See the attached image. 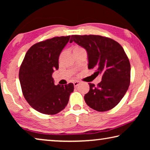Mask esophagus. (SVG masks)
Returning <instances> with one entry per match:
<instances>
[{
  "mask_svg": "<svg viewBox=\"0 0 150 150\" xmlns=\"http://www.w3.org/2000/svg\"><path fill=\"white\" fill-rule=\"evenodd\" d=\"M79 84H80L79 81H75V82L73 83V85H74L75 87H77V86Z\"/></svg>",
  "mask_w": 150,
  "mask_h": 150,
  "instance_id": "34e87169",
  "label": "esophagus"
}]
</instances>
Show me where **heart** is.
I'll return each instance as SVG.
<instances>
[{
	"mask_svg": "<svg viewBox=\"0 0 150 150\" xmlns=\"http://www.w3.org/2000/svg\"><path fill=\"white\" fill-rule=\"evenodd\" d=\"M84 50L82 47L79 46V45H75L74 47H73V52H77V51H79V50Z\"/></svg>",
	"mask_w": 150,
	"mask_h": 150,
	"instance_id": "heart-1",
	"label": "heart"
}]
</instances>
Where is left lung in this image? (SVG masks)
I'll use <instances>...</instances> for the list:
<instances>
[{
    "label": "left lung",
    "instance_id": "8db88e82",
    "mask_svg": "<svg viewBox=\"0 0 150 150\" xmlns=\"http://www.w3.org/2000/svg\"><path fill=\"white\" fill-rule=\"evenodd\" d=\"M85 48L88 55V68H95L102 81L95 86L89 83L85 94L87 105L94 110H110L120 103L130 83V63L123 47L117 42L98 35H73L70 43Z\"/></svg>",
    "mask_w": 150,
    "mask_h": 150
}]
</instances>
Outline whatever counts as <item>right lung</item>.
Wrapping results in <instances>:
<instances>
[{
  "label": "right lung",
  "instance_id": "obj_1",
  "mask_svg": "<svg viewBox=\"0 0 150 150\" xmlns=\"http://www.w3.org/2000/svg\"><path fill=\"white\" fill-rule=\"evenodd\" d=\"M70 35L37 43L28 50L19 71L25 99L35 110L55 115L65 108L73 90V83L55 85L52 74L59 69V57Z\"/></svg>",
  "mask_w": 150,
  "mask_h": 150
}]
</instances>
